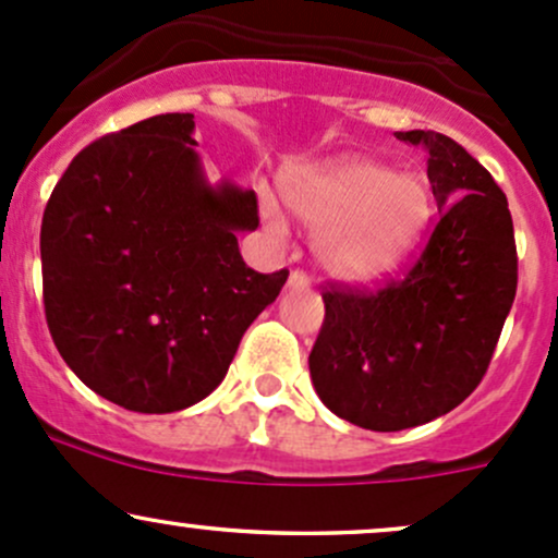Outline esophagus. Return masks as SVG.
<instances>
[{
    "mask_svg": "<svg viewBox=\"0 0 558 558\" xmlns=\"http://www.w3.org/2000/svg\"><path fill=\"white\" fill-rule=\"evenodd\" d=\"M287 287H290V290H305V287H308V277H305L303 271H292L290 279H287Z\"/></svg>",
    "mask_w": 558,
    "mask_h": 558,
    "instance_id": "obj_1",
    "label": "esophagus"
}]
</instances>
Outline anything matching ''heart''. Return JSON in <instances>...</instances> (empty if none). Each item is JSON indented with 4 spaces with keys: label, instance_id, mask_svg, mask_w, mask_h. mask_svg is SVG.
I'll use <instances>...</instances> for the list:
<instances>
[{
    "label": "heart",
    "instance_id": "b5f03b06",
    "mask_svg": "<svg viewBox=\"0 0 558 558\" xmlns=\"http://www.w3.org/2000/svg\"><path fill=\"white\" fill-rule=\"evenodd\" d=\"M287 205L316 236L322 268L332 277L369 284L386 279L404 263L428 226L434 202L415 172L364 157H345L305 167L284 181ZM263 220L274 233L284 231L279 209L263 199Z\"/></svg>",
    "mask_w": 558,
    "mask_h": 558
}]
</instances>
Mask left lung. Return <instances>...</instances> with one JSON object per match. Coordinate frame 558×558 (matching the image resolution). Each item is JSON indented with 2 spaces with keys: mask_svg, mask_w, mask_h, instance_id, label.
<instances>
[{
  "mask_svg": "<svg viewBox=\"0 0 558 558\" xmlns=\"http://www.w3.org/2000/svg\"><path fill=\"white\" fill-rule=\"evenodd\" d=\"M428 151L439 223L383 290L325 292L308 356L316 393L359 428L401 430L447 415L482 383L517 298L508 199L487 170L434 130L397 133Z\"/></svg>",
  "mask_w": 558,
  "mask_h": 558,
  "instance_id": "obj_1",
  "label": "left lung"
}]
</instances>
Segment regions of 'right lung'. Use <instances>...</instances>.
Masks as SVG:
<instances>
[{"label":"right lung","mask_w":558,"mask_h":558,"mask_svg":"<svg viewBox=\"0 0 558 558\" xmlns=\"http://www.w3.org/2000/svg\"><path fill=\"white\" fill-rule=\"evenodd\" d=\"M194 128V113H159L89 143L41 218L45 314L63 362L146 415L209 397L287 281V268L242 260L255 191L209 183Z\"/></svg>","instance_id":"right-lung-1"}]
</instances>
